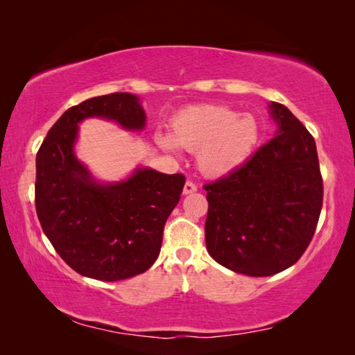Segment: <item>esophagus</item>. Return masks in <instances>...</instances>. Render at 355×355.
<instances>
[{
  "label": "esophagus",
  "instance_id": "34e87169",
  "mask_svg": "<svg viewBox=\"0 0 355 355\" xmlns=\"http://www.w3.org/2000/svg\"><path fill=\"white\" fill-rule=\"evenodd\" d=\"M197 191V186H196V183L194 182H186L184 183V188H183V194H192V192H196Z\"/></svg>",
  "mask_w": 355,
  "mask_h": 355
}]
</instances>
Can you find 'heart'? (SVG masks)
Returning a JSON list of instances; mask_svg holds the SVG:
<instances>
[{
    "mask_svg": "<svg viewBox=\"0 0 355 355\" xmlns=\"http://www.w3.org/2000/svg\"><path fill=\"white\" fill-rule=\"evenodd\" d=\"M260 125L250 114L228 106L205 105L183 111L172 123V139L158 136L167 150L183 147L199 152L197 163L208 177L227 175L248 161L260 142Z\"/></svg>",
    "mask_w": 355,
    "mask_h": 355,
    "instance_id": "1",
    "label": "heart"
}]
</instances>
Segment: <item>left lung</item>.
Here are the masks:
<instances>
[{
	"label": "left lung",
	"mask_w": 355,
	"mask_h": 355,
	"mask_svg": "<svg viewBox=\"0 0 355 355\" xmlns=\"http://www.w3.org/2000/svg\"><path fill=\"white\" fill-rule=\"evenodd\" d=\"M271 114L277 136L236 171L203 186L208 254L250 277L293 266L307 250L322 208L313 136L285 105L272 101Z\"/></svg>",
	"instance_id": "1"
}]
</instances>
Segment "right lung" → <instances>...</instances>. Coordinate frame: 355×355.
Here are the masks:
<instances>
[{
	"label": "right lung",
	"mask_w": 355,
	"mask_h": 355,
	"mask_svg": "<svg viewBox=\"0 0 355 355\" xmlns=\"http://www.w3.org/2000/svg\"><path fill=\"white\" fill-rule=\"evenodd\" d=\"M87 117L142 130L137 97L114 92L71 106L35 156V211L59 257L78 274L116 282L141 274L159 255L166 220L180 200L183 173L137 169L127 182L98 184L75 158L78 123Z\"/></svg>",
	"instance_id": "1"
}]
</instances>
